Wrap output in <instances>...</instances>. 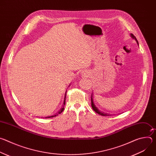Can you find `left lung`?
<instances>
[{"instance_id":"left-lung-1","label":"left lung","mask_w":156,"mask_h":156,"mask_svg":"<svg viewBox=\"0 0 156 156\" xmlns=\"http://www.w3.org/2000/svg\"><path fill=\"white\" fill-rule=\"evenodd\" d=\"M130 35H131V36L132 37V38L135 39L136 41V42H137V44H138V41H137V39H136V37H135L134 35H133V34H131ZM93 94H91V106H92L93 109L95 111V112H96V113H98V114H99V115H102V116H110V115H111L110 114H107V113H104V112H101V111H100V110L98 108V107H96L95 104H94V102H93Z\"/></svg>"}]
</instances>
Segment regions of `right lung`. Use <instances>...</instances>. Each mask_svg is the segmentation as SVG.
I'll use <instances>...</instances> for the list:
<instances>
[{
    "label": "right lung",
    "instance_id": "obj_1",
    "mask_svg": "<svg viewBox=\"0 0 156 156\" xmlns=\"http://www.w3.org/2000/svg\"><path fill=\"white\" fill-rule=\"evenodd\" d=\"M65 98H66V94H65V100H64V102H63V104H64V105H65ZM63 110H64V106L60 110V111L59 112H58V114H55V115H52V116H49V117H45V118H51V117H56L57 115H58V114H60L63 111Z\"/></svg>",
    "mask_w": 156,
    "mask_h": 156
}]
</instances>
